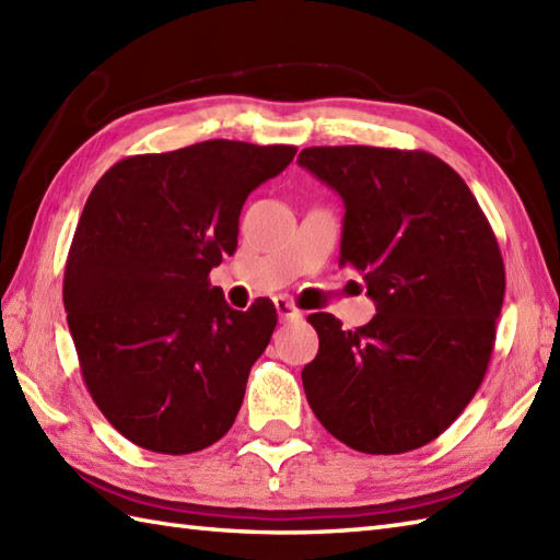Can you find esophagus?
I'll use <instances>...</instances> for the list:
<instances>
[{
	"instance_id": "esophagus-1",
	"label": "esophagus",
	"mask_w": 560,
	"mask_h": 560,
	"mask_svg": "<svg viewBox=\"0 0 560 560\" xmlns=\"http://www.w3.org/2000/svg\"><path fill=\"white\" fill-rule=\"evenodd\" d=\"M273 305H277L279 319H301L303 317V313L289 299H277L273 301Z\"/></svg>"
}]
</instances>
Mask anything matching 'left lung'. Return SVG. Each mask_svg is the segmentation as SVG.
Here are the masks:
<instances>
[{
  "label": "left lung",
  "instance_id": "8db88e82",
  "mask_svg": "<svg viewBox=\"0 0 560 560\" xmlns=\"http://www.w3.org/2000/svg\"><path fill=\"white\" fill-rule=\"evenodd\" d=\"M299 163L343 199L339 267L363 273L377 313L341 329L307 317L311 409L368 455H399L447 431L477 395L495 343L505 267L467 183L428 151L311 147Z\"/></svg>",
  "mask_w": 560,
  "mask_h": 560
}]
</instances>
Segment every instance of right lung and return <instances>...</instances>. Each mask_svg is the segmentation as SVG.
Segmentation results:
<instances>
[{"instance_id":"add662e5","label":"right lung","mask_w":560,"mask_h":560,"mask_svg":"<svg viewBox=\"0 0 560 560\" xmlns=\"http://www.w3.org/2000/svg\"><path fill=\"white\" fill-rule=\"evenodd\" d=\"M295 147L209 139L117 161L91 189L65 267L83 383L135 445L189 455L233 425L277 307L233 311L209 271L237 247L247 195Z\"/></svg>"}]
</instances>
